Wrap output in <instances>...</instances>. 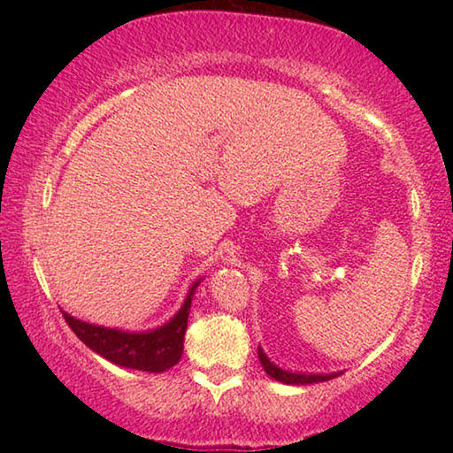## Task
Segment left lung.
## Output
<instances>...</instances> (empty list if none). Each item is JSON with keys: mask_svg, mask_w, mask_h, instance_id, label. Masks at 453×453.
<instances>
[{"mask_svg": "<svg viewBox=\"0 0 453 453\" xmlns=\"http://www.w3.org/2000/svg\"><path fill=\"white\" fill-rule=\"evenodd\" d=\"M257 357L262 362L265 373L270 378L278 380L281 383H288V386H305V383H319V381H327L332 378H337L340 373H296V372H286L281 367L275 365L273 362L267 359V356L264 354L262 348H257Z\"/></svg>", "mask_w": 453, "mask_h": 453, "instance_id": "left-lung-1", "label": "left lung"}]
</instances>
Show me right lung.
<instances>
[{"instance_id":"1","label":"right lung","mask_w":453,"mask_h":453,"mask_svg":"<svg viewBox=\"0 0 453 453\" xmlns=\"http://www.w3.org/2000/svg\"><path fill=\"white\" fill-rule=\"evenodd\" d=\"M197 286L199 280L189 288L186 302L167 324L150 329V332H121V329L94 326L75 319L65 311L64 318L73 334L107 362L129 367V370L159 373L178 364L183 354V335L188 329L191 297H194Z\"/></svg>"}]
</instances>
